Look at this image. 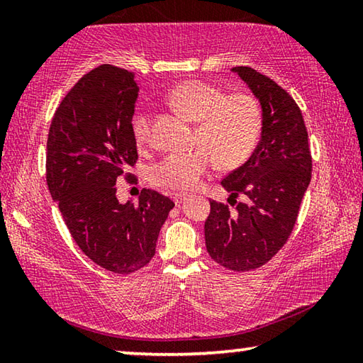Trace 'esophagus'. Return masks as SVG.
<instances>
[{
	"instance_id": "34e87169",
	"label": "esophagus",
	"mask_w": 363,
	"mask_h": 363,
	"mask_svg": "<svg viewBox=\"0 0 363 363\" xmlns=\"http://www.w3.org/2000/svg\"><path fill=\"white\" fill-rule=\"evenodd\" d=\"M184 199H186V194H179V192L173 194V201H174L176 205H181L182 201H184Z\"/></svg>"
}]
</instances>
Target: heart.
<instances>
[{"label":"heart","instance_id":"heart-1","mask_svg":"<svg viewBox=\"0 0 363 363\" xmlns=\"http://www.w3.org/2000/svg\"><path fill=\"white\" fill-rule=\"evenodd\" d=\"M167 101L186 118L196 123L199 149L171 153L149 171L152 184L186 192L210 173L214 158L220 167H235L253 150L259 134L261 115L253 97L243 93L224 94L223 89L200 79L176 84ZM131 130L136 143H150V118L143 110L133 115Z\"/></svg>","mask_w":363,"mask_h":363}]
</instances>
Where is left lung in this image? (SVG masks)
Instances as JSON below:
<instances>
[{
    "instance_id": "left-lung-1",
    "label": "left lung",
    "mask_w": 363,
    "mask_h": 363,
    "mask_svg": "<svg viewBox=\"0 0 363 363\" xmlns=\"http://www.w3.org/2000/svg\"><path fill=\"white\" fill-rule=\"evenodd\" d=\"M261 106V136L242 167L223 179L230 205L211 200L205 223L206 251L225 269L245 272L277 255L296 223L311 182L307 130L296 102L280 86L251 67H233Z\"/></svg>"
}]
</instances>
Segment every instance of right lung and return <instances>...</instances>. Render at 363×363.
I'll use <instances>...</instances> for the list:
<instances>
[{"label": "right lung", "mask_w": 363, "mask_h": 363, "mask_svg": "<svg viewBox=\"0 0 363 363\" xmlns=\"http://www.w3.org/2000/svg\"><path fill=\"white\" fill-rule=\"evenodd\" d=\"M138 96L133 72L99 65L64 97L48 134L46 181L67 229L91 261L115 274L150 262L174 206L150 189L138 203L116 199V181L138 160L131 130Z\"/></svg>", "instance_id": "1"}]
</instances>
